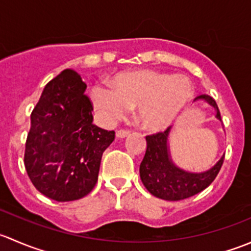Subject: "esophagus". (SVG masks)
I'll return each mask as SVG.
<instances>
[{
  "label": "esophagus",
  "instance_id": "34e87169",
  "mask_svg": "<svg viewBox=\"0 0 251 251\" xmlns=\"http://www.w3.org/2000/svg\"><path fill=\"white\" fill-rule=\"evenodd\" d=\"M115 135L118 138H125L130 135V132H128V131H125V130H118L116 131Z\"/></svg>",
  "mask_w": 251,
  "mask_h": 251
}]
</instances>
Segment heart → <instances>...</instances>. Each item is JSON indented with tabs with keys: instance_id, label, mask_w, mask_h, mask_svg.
Here are the masks:
<instances>
[{
	"instance_id": "obj_1",
	"label": "heart",
	"mask_w": 251,
	"mask_h": 251,
	"mask_svg": "<svg viewBox=\"0 0 251 251\" xmlns=\"http://www.w3.org/2000/svg\"><path fill=\"white\" fill-rule=\"evenodd\" d=\"M109 87L91 90L93 107L105 124H114L133 107L135 118L143 130H166L188 108L194 98L191 78L151 69L121 72L108 82Z\"/></svg>"
}]
</instances>
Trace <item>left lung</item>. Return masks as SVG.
<instances>
[{
	"mask_svg": "<svg viewBox=\"0 0 251 251\" xmlns=\"http://www.w3.org/2000/svg\"><path fill=\"white\" fill-rule=\"evenodd\" d=\"M194 102H204L215 109V118L221 121L216 102L210 96L201 95ZM171 128L165 132L147 136V151L140 166L142 183L151 196L164 201H182L204 191L219 174L224 155L207 170L201 173L184 170L175 164L170 151Z\"/></svg>",
	"mask_w": 251,
	"mask_h": 251,
	"instance_id": "obj_1",
	"label": "left lung"
}]
</instances>
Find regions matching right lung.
Returning <instances> with one entry per match:
<instances>
[{
    "label": "right lung",
    "mask_w": 251,
    "mask_h": 251,
    "mask_svg": "<svg viewBox=\"0 0 251 251\" xmlns=\"http://www.w3.org/2000/svg\"><path fill=\"white\" fill-rule=\"evenodd\" d=\"M80 74L65 69L45 86L31 113L24 163L32 184L57 201L87 196L114 131L93 125L92 104Z\"/></svg>",
    "instance_id": "obj_1"
}]
</instances>
